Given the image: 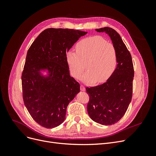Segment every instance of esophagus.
Here are the masks:
<instances>
[{"label": "esophagus", "mask_w": 156, "mask_h": 156, "mask_svg": "<svg viewBox=\"0 0 156 156\" xmlns=\"http://www.w3.org/2000/svg\"><path fill=\"white\" fill-rule=\"evenodd\" d=\"M85 87H84V86H83V84H81V91H85Z\"/></svg>", "instance_id": "34e87169"}]
</instances>
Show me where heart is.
I'll return each mask as SVG.
<instances>
[{"instance_id": "1", "label": "heart", "mask_w": 156, "mask_h": 156, "mask_svg": "<svg viewBox=\"0 0 156 156\" xmlns=\"http://www.w3.org/2000/svg\"><path fill=\"white\" fill-rule=\"evenodd\" d=\"M76 52L66 53L67 63L71 74L79 78L86 68L88 71L81 77L86 83L107 81L116 69L118 56L115 47L107 43L100 36L88 37L79 41L75 46Z\"/></svg>"}]
</instances>
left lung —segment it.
<instances>
[{"instance_id": "left-lung-1", "label": "left lung", "mask_w": 156, "mask_h": 156, "mask_svg": "<svg viewBox=\"0 0 156 156\" xmlns=\"http://www.w3.org/2000/svg\"><path fill=\"white\" fill-rule=\"evenodd\" d=\"M96 30L110 36L117 51L118 64L105 83L86 88L89 95L87 111L94 122L109 126L119 122L129 107L133 94L134 68L131 54L119 33L110 27Z\"/></svg>"}]
</instances>
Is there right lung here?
Masks as SVG:
<instances>
[{"instance_id":"obj_1","label":"right lung","mask_w":156,"mask_h":156,"mask_svg":"<svg viewBox=\"0 0 156 156\" xmlns=\"http://www.w3.org/2000/svg\"><path fill=\"white\" fill-rule=\"evenodd\" d=\"M87 32L50 28L41 32L28 50L22 73L23 98L30 116L45 128L64 121L69 103L80 92L69 75L67 52ZM48 70V76L41 74Z\"/></svg>"}]
</instances>
